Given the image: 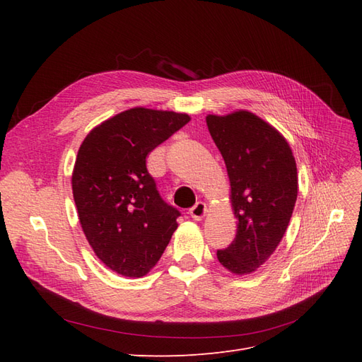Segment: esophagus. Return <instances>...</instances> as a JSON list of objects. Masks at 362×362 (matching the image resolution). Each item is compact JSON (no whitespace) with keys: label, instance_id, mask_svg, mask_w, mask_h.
Returning a JSON list of instances; mask_svg holds the SVG:
<instances>
[{"label":"esophagus","instance_id":"34e87169","mask_svg":"<svg viewBox=\"0 0 362 362\" xmlns=\"http://www.w3.org/2000/svg\"><path fill=\"white\" fill-rule=\"evenodd\" d=\"M206 213V205L204 202H196L194 206H192L189 210V214L194 218V221H201V218Z\"/></svg>","mask_w":362,"mask_h":362}]
</instances>
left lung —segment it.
I'll list each match as a JSON object with an SVG mask.
<instances>
[{"label":"left lung","instance_id":"1","mask_svg":"<svg viewBox=\"0 0 362 362\" xmlns=\"http://www.w3.org/2000/svg\"><path fill=\"white\" fill-rule=\"evenodd\" d=\"M206 127L225 160L238 222L235 238L217 250V259L246 275L267 261L286 234L298 198V169L287 140L255 115H208Z\"/></svg>","mask_w":362,"mask_h":362}]
</instances>
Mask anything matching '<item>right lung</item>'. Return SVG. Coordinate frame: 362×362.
<instances>
[{"label":"right lung","mask_w":362,"mask_h":362,"mask_svg":"<svg viewBox=\"0 0 362 362\" xmlns=\"http://www.w3.org/2000/svg\"><path fill=\"white\" fill-rule=\"evenodd\" d=\"M190 120L131 108L93 128L78 149L74 201L83 231L107 267L140 278L157 264L181 213L164 202L146 157Z\"/></svg>","instance_id":"1"}]
</instances>
